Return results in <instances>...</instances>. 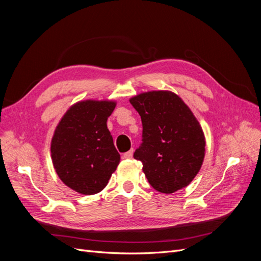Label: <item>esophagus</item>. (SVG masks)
<instances>
[{
	"label": "esophagus",
	"instance_id": "34e87169",
	"mask_svg": "<svg viewBox=\"0 0 261 261\" xmlns=\"http://www.w3.org/2000/svg\"><path fill=\"white\" fill-rule=\"evenodd\" d=\"M123 158H124V159H132V158H133V150H129V151L125 152L123 154Z\"/></svg>",
	"mask_w": 261,
	"mask_h": 261
}]
</instances>
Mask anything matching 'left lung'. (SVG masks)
Segmentation results:
<instances>
[{
	"instance_id": "obj_1",
	"label": "left lung",
	"mask_w": 261,
	"mask_h": 261,
	"mask_svg": "<svg viewBox=\"0 0 261 261\" xmlns=\"http://www.w3.org/2000/svg\"><path fill=\"white\" fill-rule=\"evenodd\" d=\"M143 123V143L134 158L155 191L174 193L199 172L204 158V136L198 121L177 94L149 91L129 100Z\"/></svg>"
}]
</instances>
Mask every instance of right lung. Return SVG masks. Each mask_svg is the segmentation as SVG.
I'll use <instances>...</instances> for the list:
<instances>
[{
    "label": "right lung",
    "instance_id": "add662e5",
    "mask_svg": "<svg viewBox=\"0 0 261 261\" xmlns=\"http://www.w3.org/2000/svg\"><path fill=\"white\" fill-rule=\"evenodd\" d=\"M113 101L86 100L70 107L51 141L54 169L63 183L77 193L101 192L116 170L121 156L107 121Z\"/></svg>",
    "mask_w": 261,
    "mask_h": 261
}]
</instances>
